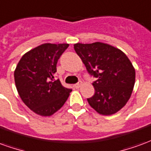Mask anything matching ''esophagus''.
<instances>
[{
	"label": "esophagus",
	"mask_w": 151,
	"mask_h": 151,
	"mask_svg": "<svg viewBox=\"0 0 151 151\" xmlns=\"http://www.w3.org/2000/svg\"><path fill=\"white\" fill-rule=\"evenodd\" d=\"M82 86V82L80 81V82H78L77 84L74 85V87H75V88H79V87H81Z\"/></svg>",
	"instance_id": "1"
}]
</instances>
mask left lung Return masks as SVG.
I'll use <instances>...</instances> for the list:
<instances>
[{
  "label": "left lung",
  "mask_w": 151,
  "mask_h": 151,
  "mask_svg": "<svg viewBox=\"0 0 151 151\" xmlns=\"http://www.w3.org/2000/svg\"><path fill=\"white\" fill-rule=\"evenodd\" d=\"M74 50L91 75L95 95L87 99L98 113L110 116L124 107L133 92L135 69L128 56L108 43H75Z\"/></svg>",
  "instance_id": "obj_1"
}]
</instances>
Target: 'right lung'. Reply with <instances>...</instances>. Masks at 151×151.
Instances as JSON below:
<instances>
[{
	"label": "right lung",
	"instance_id": "add662e5",
	"mask_svg": "<svg viewBox=\"0 0 151 151\" xmlns=\"http://www.w3.org/2000/svg\"><path fill=\"white\" fill-rule=\"evenodd\" d=\"M68 43H43L25 53L14 70L16 88L21 99L35 113L50 116L61 108L71 89L54 80L60 56Z\"/></svg>",
	"mask_w": 151,
	"mask_h": 151
}]
</instances>
